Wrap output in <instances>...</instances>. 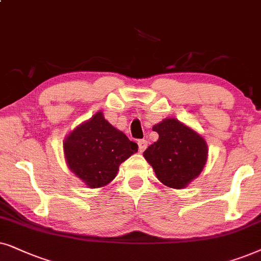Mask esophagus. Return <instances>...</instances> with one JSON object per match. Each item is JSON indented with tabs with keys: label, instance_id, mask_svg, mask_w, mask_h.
I'll return each mask as SVG.
<instances>
[{
	"label": "esophagus",
	"instance_id": "esophagus-1",
	"mask_svg": "<svg viewBox=\"0 0 261 261\" xmlns=\"http://www.w3.org/2000/svg\"><path fill=\"white\" fill-rule=\"evenodd\" d=\"M148 147V142L145 140H140L138 141V148H140V151L143 152Z\"/></svg>",
	"mask_w": 261,
	"mask_h": 261
}]
</instances>
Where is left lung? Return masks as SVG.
I'll return each mask as SVG.
<instances>
[{
	"label": "left lung",
	"mask_w": 261,
	"mask_h": 261,
	"mask_svg": "<svg viewBox=\"0 0 261 261\" xmlns=\"http://www.w3.org/2000/svg\"><path fill=\"white\" fill-rule=\"evenodd\" d=\"M159 140L143 152L156 178L172 189H184L203 171L207 159L205 140L175 118L152 126Z\"/></svg>",
	"instance_id": "1"
}]
</instances>
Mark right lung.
<instances>
[{"label": "right lung", "mask_w": 261, "mask_h": 261, "mask_svg": "<svg viewBox=\"0 0 261 261\" xmlns=\"http://www.w3.org/2000/svg\"><path fill=\"white\" fill-rule=\"evenodd\" d=\"M63 150L69 169L90 189H98L116 178L120 163L137 152L138 145L98 112L65 137Z\"/></svg>", "instance_id": "obj_1"}]
</instances>
